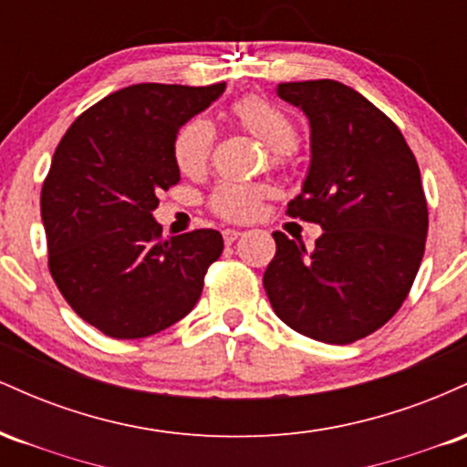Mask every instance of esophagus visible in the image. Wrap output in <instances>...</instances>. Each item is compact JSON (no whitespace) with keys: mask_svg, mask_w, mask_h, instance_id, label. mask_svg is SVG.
Instances as JSON below:
<instances>
[{"mask_svg":"<svg viewBox=\"0 0 467 467\" xmlns=\"http://www.w3.org/2000/svg\"><path fill=\"white\" fill-rule=\"evenodd\" d=\"M222 234H223V241L230 245V244H234V241H237L244 233H241V230H234V228H226Z\"/></svg>","mask_w":467,"mask_h":467,"instance_id":"34e87169","label":"esophagus"}]
</instances>
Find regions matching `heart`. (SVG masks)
Masks as SVG:
<instances>
[{
  "label": "heart",
  "mask_w": 467,
  "mask_h": 467,
  "mask_svg": "<svg viewBox=\"0 0 467 467\" xmlns=\"http://www.w3.org/2000/svg\"><path fill=\"white\" fill-rule=\"evenodd\" d=\"M234 125L259 138L270 149V158L281 164L296 147L298 130L281 107L261 96H245L230 107ZM215 142V127L202 116H192L180 127L173 138V158L184 175H197L211 158ZM264 186L256 184H222L211 195V208L219 217L230 222H244L259 211Z\"/></svg>",
  "instance_id": "1"
}]
</instances>
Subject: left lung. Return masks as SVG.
Wrapping results in <instances>:
<instances>
[{
	"label": "left lung",
	"mask_w": 467,
	"mask_h": 467,
	"mask_svg": "<svg viewBox=\"0 0 467 467\" xmlns=\"http://www.w3.org/2000/svg\"><path fill=\"white\" fill-rule=\"evenodd\" d=\"M278 99L309 120V166L289 217L323 228L309 250L272 233L264 275L272 309L298 334L349 345L409 296L428 233L420 166L393 120L337 80H296Z\"/></svg>",
	"instance_id": "8db88e82"
}]
</instances>
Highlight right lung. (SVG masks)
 <instances>
[{
  "instance_id": "1",
  "label": "right lung",
  "mask_w": 467,
  "mask_h": 467,
  "mask_svg": "<svg viewBox=\"0 0 467 467\" xmlns=\"http://www.w3.org/2000/svg\"><path fill=\"white\" fill-rule=\"evenodd\" d=\"M223 89L130 85L80 114L52 155L41 191L47 265L69 307L105 336H153L200 301L222 234L162 239L153 211L180 182L175 133Z\"/></svg>"
}]
</instances>
